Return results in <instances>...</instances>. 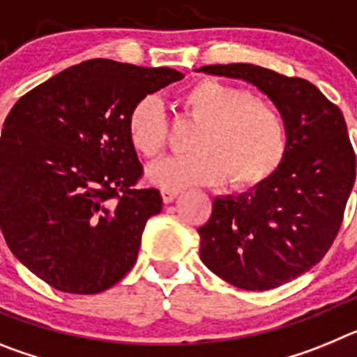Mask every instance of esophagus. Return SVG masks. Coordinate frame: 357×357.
<instances>
[{"instance_id":"34e87169","label":"esophagus","mask_w":357,"mask_h":357,"mask_svg":"<svg viewBox=\"0 0 357 357\" xmlns=\"http://www.w3.org/2000/svg\"><path fill=\"white\" fill-rule=\"evenodd\" d=\"M178 189H169V188H162L160 189V197H162V202L164 204H169V202L175 200L176 197H178Z\"/></svg>"}]
</instances>
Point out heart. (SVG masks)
I'll return each instance as SVG.
<instances>
[{
  "label": "heart",
  "mask_w": 357,
  "mask_h": 357,
  "mask_svg": "<svg viewBox=\"0 0 357 357\" xmlns=\"http://www.w3.org/2000/svg\"><path fill=\"white\" fill-rule=\"evenodd\" d=\"M185 114L200 121L193 153L157 162L148 181L160 188L211 185L229 175L248 188L266 181L286 155V127L279 110L263 98L220 80H202L182 96ZM168 118L157 96H144L128 116V135L141 155L155 159L168 144Z\"/></svg>",
  "instance_id": "b5f03b06"
}]
</instances>
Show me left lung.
<instances>
[{"instance_id":"8db88e82","label":"left lung","mask_w":357,"mask_h":357,"mask_svg":"<svg viewBox=\"0 0 357 357\" xmlns=\"http://www.w3.org/2000/svg\"><path fill=\"white\" fill-rule=\"evenodd\" d=\"M272 100L284 119L286 155L266 181L239 197H216L198 229L200 259L247 291L282 286L321 261L342 227L356 181V153L342 110L304 78L254 64L204 66Z\"/></svg>"}]
</instances>
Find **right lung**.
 <instances>
[{
	"label": "right lung",
	"instance_id": "add662e5",
	"mask_svg": "<svg viewBox=\"0 0 357 357\" xmlns=\"http://www.w3.org/2000/svg\"><path fill=\"white\" fill-rule=\"evenodd\" d=\"M184 78L109 59L71 66L12 107L0 137V227L6 245L52 288L105 291L127 275L159 189L143 175L128 116Z\"/></svg>",
	"mask_w": 357,
	"mask_h": 357
}]
</instances>
